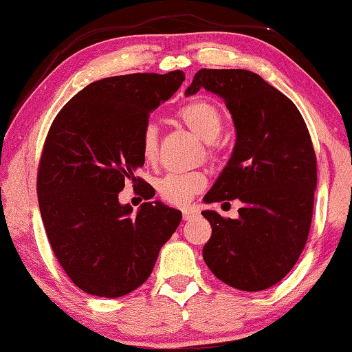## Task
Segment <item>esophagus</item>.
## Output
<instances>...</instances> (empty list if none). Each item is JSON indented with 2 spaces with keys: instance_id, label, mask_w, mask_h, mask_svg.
<instances>
[{
  "instance_id": "34e87169",
  "label": "esophagus",
  "mask_w": 352,
  "mask_h": 352,
  "mask_svg": "<svg viewBox=\"0 0 352 352\" xmlns=\"http://www.w3.org/2000/svg\"><path fill=\"white\" fill-rule=\"evenodd\" d=\"M199 208L196 205L192 206H186V208H183V219H192L194 216H199Z\"/></svg>"
}]
</instances>
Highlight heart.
Returning <instances> with one entry per match:
<instances>
[{
	"mask_svg": "<svg viewBox=\"0 0 352 352\" xmlns=\"http://www.w3.org/2000/svg\"><path fill=\"white\" fill-rule=\"evenodd\" d=\"M177 120L205 142L214 141L222 130L221 113L214 104L204 102V100L183 104L177 111ZM141 152L147 161H153L158 153V131L152 124L144 126L141 133ZM208 155L213 156L214 150L208 148ZM205 183V175L200 172L167 174L158 180L156 189L164 202L170 205H185L194 194L202 191Z\"/></svg>",
	"mask_w": 352,
	"mask_h": 352,
	"instance_id": "heart-1",
	"label": "heart"
}]
</instances>
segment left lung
I'll return each instance as SVG.
<instances>
[{
  "mask_svg": "<svg viewBox=\"0 0 352 352\" xmlns=\"http://www.w3.org/2000/svg\"><path fill=\"white\" fill-rule=\"evenodd\" d=\"M202 87L224 100L236 128L235 148L205 202L243 204L238 219L202 211L211 224L204 260L227 285L261 292L293 270L309 238L314 144L296 104L254 72L202 69L186 96Z\"/></svg>",
  "mask_w": 352,
  "mask_h": 352,
  "instance_id": "obj_1",
  "label": "left lung"
}]
</instances>
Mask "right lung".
<instances>
[{
    "label": "right lung",
    "instance_id": "add662e5",
    "mask_svg": "<svg viewBox=\"0 0 352 352\" xmlns=\"http://www.w3.org/2000/svg\"><path fill=\"white\" fill-rule=\"evenodd\" d=\"M183 80L182 70L103 78L70 98L50 126L38 206L56 258L82 292L120 298L141 287L180 224V211L161 202H144L131 214L119 192L126 180L142 183L135 177L146 161L141 133Z\"/></svg>",
    "mask_w": 352,
    "mask_h": 352
}]
</instances>
